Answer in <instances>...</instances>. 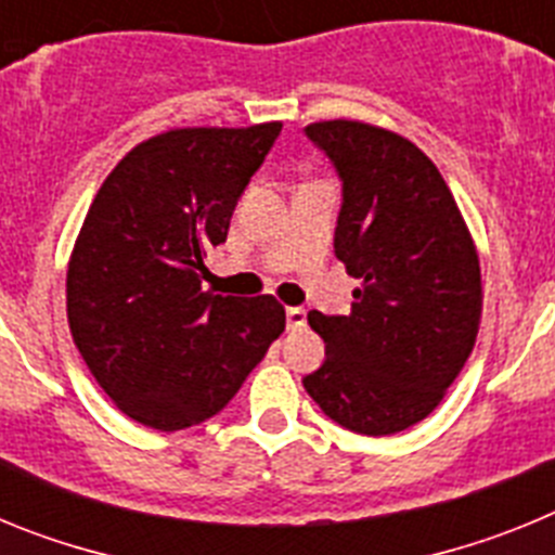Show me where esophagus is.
Wrapping results in <instances>:
<instances>
[{"label": "esophagus", "mask_w": 555, "mask_h": 555, "mask_svg": "<svg viewBox=\"0 0 555 555\" xmlns=\"http://www.w3.org/2000/svg\"><path fill=\"white\" fill-rule=\"evenodd\" d=\"M306 317L308 313L302 311V308H286L288 331H300V327H306Z\"/></svg>", "instance_id": "obj_1"}]
</instances>
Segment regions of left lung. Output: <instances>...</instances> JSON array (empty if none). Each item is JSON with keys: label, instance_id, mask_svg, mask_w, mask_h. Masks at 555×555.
I'll return each mask as SVG.
<instances>
[{"label": "left lung", "instance_id": "left-lung-1", "mask_svg": "<svg viewBox=\"0 0 555 555\" xmlns=\"http://www.w3.org/2000/svg\"><path fill=\"white\" fill-rule=\"evenodd\" d=\"M306 132L341 178L336 258L358 288L350 317L308 313L325 364L302 386L347 430L400 434L442 403L473 352L478 249L434 160L409 139L352 119Z\"/></svg>", "mask_w": 555, "mask_h": 555}]
</instances>
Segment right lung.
I'll list each match as a JSON object with an SVG mask.
<instances>
[{
  "instance_id": "obj_1",
  "label": "right lung",
  "mask_w": 555,
  "mask_h": 555,
  "mask_svg": "<svg viewBox=\"0 0 555 555\" xmlns=\"http://www.w3.org/2000/svg\"><path fill=\"white\" fill-rule=\"evenodd\" d=\"M281 121L175 127L132 146L96 191L66 272L68 331L113 405L155 430L219 414L286 331L272 294L203 292L208 249Z\"/></svg>"
}]
</instances>
